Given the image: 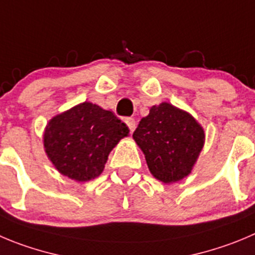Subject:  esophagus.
Masks as SVG:
<instances>
[{
    "label": "esophagus",
    "instance_id": "obj_1",
    "mask_svg": "<svg viewBox=\"0 0 255 255\" xmlns=\"http://www.w3.org/2000/svg\"><path fill=\"white\" fill-rule=\"evenodd\" d=\"M126 125L128 126V128H129V132L132 133L133 130H134L135 128V120L134 118H132V117H129V118H126Z\"/></svg>",
    "mask_w": 255,
    "mask_h": 255
}]
</instances>
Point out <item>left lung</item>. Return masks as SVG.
I'll use <instances>...</instances> for the list:
<instances>
[{
	"label": "left lung",
	"mask_w": 255,
	"mask_h": 255,
	"mask_svg": "<svg viewBox=\"0 0 255 255\" xmlns=\"http://www.w3.org/2000/svg\"><path fill=\"white\" fill-rule=\"evenodd\" d=\"M133 138L143 151L152 175L170 184L191 172L205 134L189 113L162 103L142 118Z\"/></svg>",
	"instance_id": "obj_1"
}]
</instances>
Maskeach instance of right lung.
Returning a JSON list of instances; mask_svg holds the SVG:
<instances>
[{
    "instance_id": "right-lung-1",
    "label": "right lung",
    "mask_w": 255,
    "mask_h": 255,
    "mask_svg": "<svg viewBox=\"0 0 255 255\" xmlns=\"http://www.w3.org/2000/svg\"><path fill=\"white\" fill-rule=\"evenodd\" d=\"M128 133L127 126L112 112L85 102L50 121L44 146L59 172L89 181L101 175L109 152Z\"/></svg>"
}]
</instances>
